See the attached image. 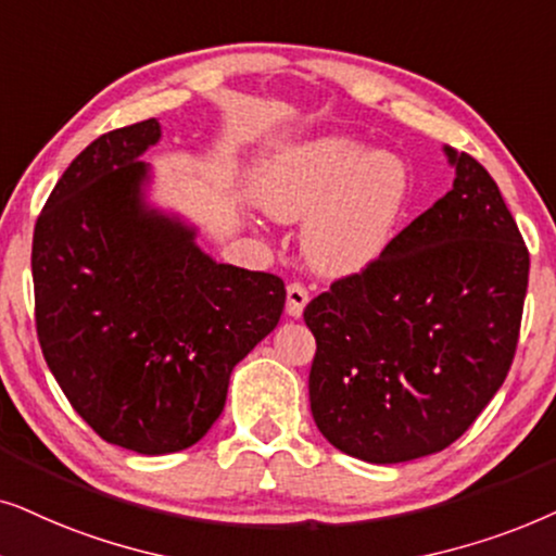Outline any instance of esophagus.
Returning a JSON list of instances; mask_svg holds the SVG:
<instances>
[{"mask_svg":"<svg viewBox=\"0 0 556 556\" xmlns=\"http://www.w3.org/2000/svg\"><path fill=\"white\" fill-rule=\"evenodd\" d=\"M307 302H309V292L305 290V285L292 282L290 287H287V315L300 317Z\"/></svg>","mask_w":556,"mask_h":556,"instance_id":"esophagus-1","label":"esophagus"}]
</instances>
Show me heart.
I'll use <instances>...</instances> for the list:
<instances>
[{"label":"heart","mask_w":556,"mask_h":556,"mask_svg":"<svg viewBox=\"0 0 556 556\" xmlns=\"http://www.w3.org/2000/svg\"><path fill=\"white\" fill-rule=\"evenodd\" d=\"M256 198L282 224L309 217L302 233L307 262L345 277L371 266L396 239L409 201V169L396 154L325 137L274 162Z\"/></svg>","instance_id":"b5f03b06"}]
</instances>
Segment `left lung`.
<instances>
[{
	"label": "left lung",
	"mask_w": 556,
	"mask_h": 556,
	"mask_svg": "<svg viewBox=\"0 0 556 556\" xmlns=\"http://www.w3.org/2000/svg\"><path fill=\"white\" fill-rule=\"evenodd\" d=\"M445 152L453 190L305 307L313 419L366 463L453 445L506 381L519 343L529 249L488 169Z\"/></svg>",
	"instance_id": "8db88e82"
}]
</instances>
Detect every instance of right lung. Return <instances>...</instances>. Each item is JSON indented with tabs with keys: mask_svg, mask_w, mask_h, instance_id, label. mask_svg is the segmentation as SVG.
<instances>
[{
	"mask_svg": "<svg viewBox=\"0 0 556 556\" xmlns=\"http://www.w3.org/2000/svg\"><path fill=\"white\" fill-rule=\"evenodd\" d=\"M160 122L93 139L33 236L35 325L58 387L111 445L167 455L220 417L233 366L277 328L285 282L216 264L182 220L147 208Z\"/></svg>",
	"mask_w": 556,
	"mask_h": 556,
	"instance_id": "1",
	"label": "right lung"
}]
</instances>
